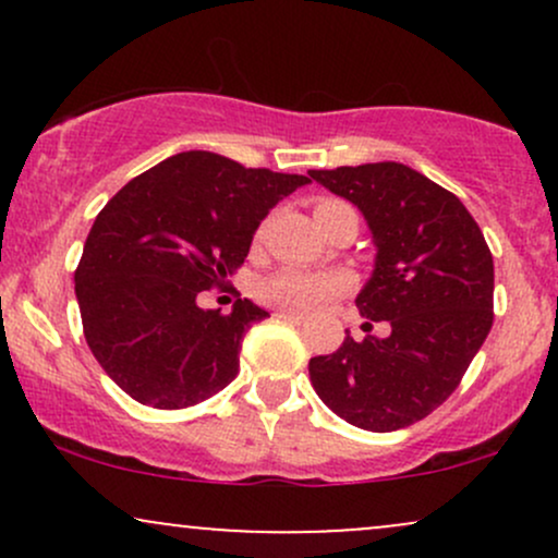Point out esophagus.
<instances>
[{"label":"esophagus","mask_w":558,"mask_h":558,"mask_svg":"<svg viewBox=\"0 0 558 558\" xmlns=\"http://www.w3.org/2000/svg\"><path fill=\"white\" fill-rule=\"evenodd\" d=\"M278 317L280 319H286V323H291V325H301L304 323V315H299V312H288V310H283V312H278Z\"/></svg>","instance_id":"obj_1"}]
</instances>
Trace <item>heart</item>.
I'll return each instance as SVG.
<instances>
[{
	"instance_id": "heart-1",
	"label": "heart",
	"mask_w": 558,
	"mask_h": 558,
	"mask_svg": "<svg viewBox=\"0 0 558 558\" xmlns=\"http://www.w3.org/2000/svg\"><path fill=\"white\" fill-rule=\"evenodd\" d=\"M330 204L338 202H323L317 209L330 207ZM345 288H349V280L343 275L288 267V270L270 275L262 283V296L275 306H283L288 312H317L328 306L336 296H341Z\"/></svg>"
}]
</instances>
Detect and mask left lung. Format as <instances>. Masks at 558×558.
Listing matches in <instances>:
<instances>
[{"label":"left lung","mask_w":558,"mask_h":558,"mask_svg":"<svg viewBox=\"0 0 558 558\" xmlns=\"http://www.w3.org/2000/svg\"><path fill=\"white\" fill-rule=\"evenodd\" d=\"M360 209L375 243L356 296L386 338L310 360L317 396L349 425L390 433L425 420L453 393L493 325V257L483 230L451 191L401 162L310 170ZM364 323L367 328H373Z\"/></svg>","instance_id":"left-lung-1"}]
</instances>
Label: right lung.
<instances>
[{
    "label": "right lung",
    "mask_w": 558,
    "mask_h": 558,
    "mask_svg": "<svg viewBox=\"0 0 558 558\" xmlns=\"http://www.w3.org/2000/svg\"><path fill=\"white\" fill-rule=\"evenodd\" d=\"M306 183L194 149L141 172L96 215L75 299L88 349L131 399L185 409L239 375L243 336L270 315L248 299L220 315L196 296L243 265L259 222Z\"/></svg>",
    "instance_id": "obj_1"
}]
</instances>
